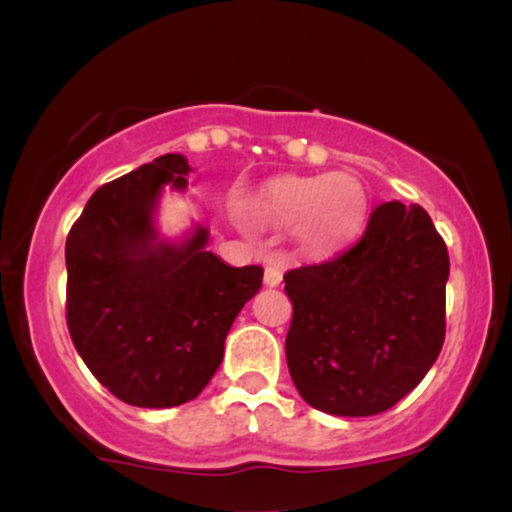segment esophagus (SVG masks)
Masks as SVG:
<instances>
[{"label": "esophagus", "mask_w": 512, "mask_h": 512, "mask_svg": "<svg viewBox=\"0 0 512 512\" xmlns=\"http://www.w3.org/2000/svg\"><path fill=\"white\" fill-rule=\"evenodd\" d=\"M264 284L267 286H279L281 284V272L276 267L264 269Z\"/></svg>", "instance_id": "34e87169"}]
</instances>
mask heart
<instances>
[{"label": "heart", "instance_id": "b5f03b06", "mask_svg": "<svg viewBox=\"0 0 512 512\" xmlns=\"http://www.w3.org/2000/svg\"><path fill=\"white\" fill-rule=\"evenodd\" d=\"M366 209V187L356 175H286L257 192L248 216L269 228H298L305 248L330 252L356 236Z\"/></svg>", "mask_w": 512, "mask_h": 512}]
</instances>
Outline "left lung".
<instances>
[{"mask_svg":"<svg viewBox=\"0 0 512 512\" xmlns=\"http://www.w3.org/2000/svg\"><path fill=\"white\" fill-rule=\"evenodd\" d=\"M448 274L431 216L397 199L370 211L349 250L286 272V363L305 402L373 416L409 395L443 349Z\"/></svg>","mask_w":512,"mask_h":512,"instance_id":"obj_1","label":"left lung"}]
</instances>
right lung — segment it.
<instances>
[{
  "label": "right lung",
  "instance_id": "obj_1",
  "mask_svg": "<svg viewBox=\"0 0 512 512\" xmlns=\"http://www.w3.org/2000/svg\"><path fill=\"white\" fill-rule=\"evenodd\" d=\"M185 156L166 154L93 192L67 236V327L84 363L122 402H190L221 366L223 342L260 291L262 267H228L207 231L158 243L163 185L185 190Z\"/></svg>",
  "mask_w": 512,
  "mask_h": 512
}]
</instances>
